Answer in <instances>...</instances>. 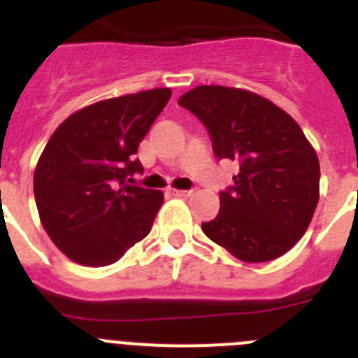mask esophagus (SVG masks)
I'll use <instances>...</instances> for the list:
<instances>
[{
    "label": "esophagus",
    "mask_w": 358,
    "mask_h": 358,
    "mask_svg": "<svg viewBox=\"0 0 358 358\" xmlns=\"http://www.w3.org/2000/svg\"><path fill=\"white\" fill-rule=\"evenodd\" d=\"M172 192V195H176V197H189L192 195V189H170Z\"/></svg>",
    "instance_id": "1"
}]
</instances>
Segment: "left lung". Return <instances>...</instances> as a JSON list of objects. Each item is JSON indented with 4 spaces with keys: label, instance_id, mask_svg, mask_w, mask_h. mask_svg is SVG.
Here are the masks:
<instances>
[{
    "label": "left lung",
    "instance_id": "left-lung-1",
    "mask_svg": "<svg viewBox=\"0 0 358 358\" xmlns=\"http://www.w3.org/2000/svg\"><path fill=\"white\" fill-rule=\"evenodd\" d=\"M177 103L208 129L215 156L240 166L217 217L202 222L204 235L249 264L285 255L319 201V159L301 127L267 98L235 87L199 85Z\"/></svg>",
    "mask_w": 358,
    "mask_h": 358
}]
</instances>
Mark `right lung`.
I'll return each mask as SVG.
<instances>
[{
	"mask_svg": "<svg viewBox=\"0 0 358 358\" xmlns=\"http://www.w3.org/2000/svg\"><path fill=\"white\" fill-rule=\"evenodd\" d=\"M170 96L163 87L96 102L46 143L34 195L44 229L69 260L110 265L148 235L163 192L127 182L143 172L136 152Z\"/></svg>",
	"mask_w": 358,
	"mask_h": 358,
	"instance_id": "obj_1",
	"label": "right lung"
}]
</instances>
